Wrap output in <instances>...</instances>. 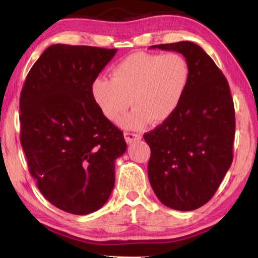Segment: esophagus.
Returning <instances> with one entry per match:
<instances>
[{"label": "esophagus", "instance_id": "obj_1", "mask_svg": "<svg viewBox=\"0 0 258 258\" xmlns=\"http://www.w3.org/2000/svg\"><path fill=\"white\" fill-rule=\"evenodd\" d=\"M124 138H125V141L128 143H133L135 141H138V140H141V134H138V133H130V132H126L124 133Z\"/></svg>", "mask_w": 258, "mask_h": 258}]
</instances>
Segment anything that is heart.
I'll list each match as a JSON object with an SVG mask.
<instances>
[{
  "instance_id": "heart-1",
  "label": "heart",
  "mask_w": 258,
  "mask_h": 258,
  "mask_svg": "<svg viewBox=\"0 0 258 258\" xmlns=\"http://www.w3.org/2000/svg\"><path fill=\"white\" fill-rule=\"evenodd\" d=\"M190 69L181 54L138 52L111 69V80L95 78L92 97L108 120H119L125 130H141L150 123H165L177 111L189 84Z\"/></svg>"
}]
</instances>
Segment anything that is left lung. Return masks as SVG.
<instances>
[{
  "label": "left lung",
  "instance_id": "8db88e82",
  "mask_svg": "<svg viewBox=\"0 0 258 258\" xmlns=\"http://www.w3.org/2000/svg\"><path fill=\"white\" fill-rule=\"evenodd\" d=\"M150 49L183 54L190 78L177 111L143 135L151 149L148 176L165 206L194 211L212 199L232 164L235 117L229 83L195 43L182 41Z\"/></svg>",
  "mask_w": 258,
  "mask_h": 258
}]
</instances>
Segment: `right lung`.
<instances>
[{
  "label": "right lung",
  "mask_w": 258,
  "mask_h": 258,
  "mask_svg": "<svg viewBox=\"0 0 258 258\" xmlns=\"http://www.w3.org/2000/svg\"><path fill=\"white\" fill-rule=\"evenodd\" d=\"M117 49L53 44L20 94V142L29 173L49 202L75 215L101 208L115 185L123 132L100 111L92 83Z\"/></svg>",
  "instance_id": "add662e5"
}]
</instances>
